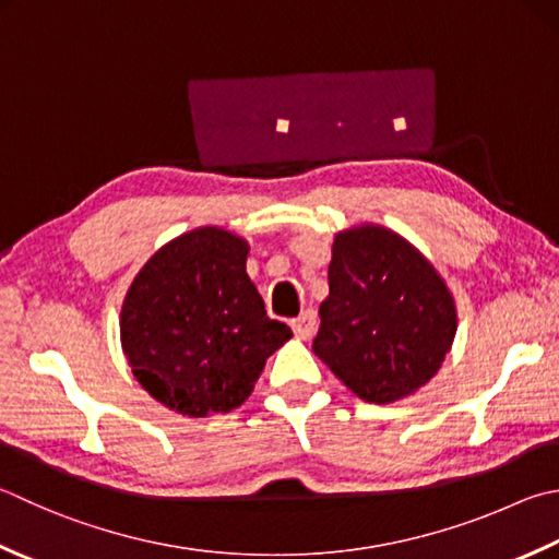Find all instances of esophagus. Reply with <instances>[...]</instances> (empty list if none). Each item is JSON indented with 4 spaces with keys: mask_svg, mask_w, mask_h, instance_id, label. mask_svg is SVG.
I'll return each instance as SVG.
<instances>
[{
    "mask_svg": "<svg viewBox=\"0 0 559 559\" xmlns=\"http://www.w3.org/2000/svg\"><path fill=\"white\" fill-rule=\"evenodd\" d=\"M292 329L301 341H309L311 335L316 333V313L311 309H307L301 316H297V319L292 321Z\"/></svg>",
    "mask_w": 559,
    "mask_h": 559,
    "instance_id": "34e87169",
    "label": "esophagus"
}]
</instances>
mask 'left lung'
Wrapping results in <instances>:
<instances>
[{
  "label": "left lung",
  "mask_w": 559,
  "mask_h": 559,
  "mask_svg": "<svg viewBox=\"0 0 559 559\" xmlns=\"http://www.w3.org/2000/svg\"><path fill=\"white\" fill-rule=\"evenodd\" d=\"M319 313L313 353L370 404L416 394L457 333L455 299L433 262L379 224L335 234Z\"/></svg>",
  "instance_id": "1"
}]
</instances>
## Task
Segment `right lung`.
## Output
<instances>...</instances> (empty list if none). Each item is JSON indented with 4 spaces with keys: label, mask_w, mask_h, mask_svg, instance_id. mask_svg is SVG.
<instances>
[{
    "label": "right lung",
    "mask_w": 559,
    "mask_h": 559,
    "mask_svg": "<svg viewBox=\"0 0 559 559\" xmlns=\"http://www.w3.org/2000/svg\"><path fill=\"white\" fill-rule=\"evenodd\" d=\"M248 252L246 238L199 226L155 250L126 292L121 350L139 384L175 414L238 408L292 338L248 277Z\"/></svg>",
    "instance_id": "obj_1"
}]
</instances>
